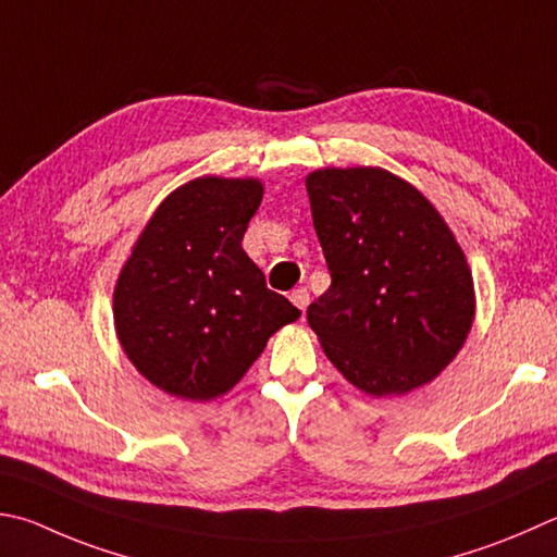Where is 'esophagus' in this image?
I'll return each instance as SVG.
<instances>
[{
	"label": "esophagus",
	"mask_w": 557,
	"mask_h": 557,
	"mask_svg": "<svg viewBox=\"0 0 557 557\" xmlns=\"http://www.w3.org/2000/svg\"><path fill=\"white\" fill-rule=\"evenodd\" d=\"M289 299H292V305H295L297 309L305 311L307 305H309V292H307V289H295V292H292V295H289Z\"/></svg>",
	"instance_id": "34e87169"
}]
</instances>
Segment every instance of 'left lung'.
<instances>
[{
    "label": "left lung",
    "instance_id": "1",
    "mask_svg": "<svg viewBox=\"0 0 557 557\" xmlns=\"http://www.w3.org/2000/svg\"><path fill=\"white\" fill-rule=\"evenodd\" d=\"M331 287L307 319L352 387L399 397L446 370L474 321L468 258L438 209L382 168L307 175Z\"/></svg>",
    "mask_w": 557,
    "mask_h": 557
}]
</instances>
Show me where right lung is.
Here are the masks:
<instances>
[{
	"mask_svg": "<svg viewBox=\"0 0 557 557\" xmlns=\"http://www.w3.org/2000/svg\"><path fill=\"white\" fill-rule=\"evenodd\" d=\"M256 177L205 175L160 201L114 287L116 338L158 389L209 401L236 387L268 338L301 311L244 250Z\"/></svg>",
	"mask_w": 557,
	"mask_h": 557,
	"instance_id": "add662e5",
	"label": "right lung"
}]
</instances>
